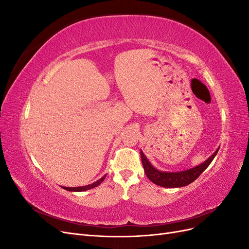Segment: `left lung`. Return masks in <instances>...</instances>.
Listing matches in <instances>:
<instances>
[{"instance_id": "8db88e82", "label": "left lung", "mask_w": 249, "mask_h": 249, "mask_svg": "<svg viewBox=\"0 0 249 249\" xmlns=\"http://www.w3.org/2000/svg\"><path fill=\"white\" fill-rule=\"evenodd\" d=\"M218 150H219V148H217V150H215V153L211 156L208 160L197 165V166L178 172H166L158 170L150 164V162L147 160V158L143 154L142 150H140V155L145 175L154 184L165 188H178L187 186L194 182V180L207 169L211 162L213 161L215 156L218 153Z\"/></svg>"}]
</instances>
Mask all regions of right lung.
Masks as SVG:
<instances>
[{
	"label": "right lung",
	"mask_w": 249,
	"mask_h": 249,
	"mask_svg": "<svg viewBox=\"0 0 249 249\" xmlns=\"http://www.w3.org/2000/svg\"><path fill=\"white\" fill-rule=\"evenodd\" d=\"M105 178H106V176H104L103 178H101L99 180H96L95 183H92L90 185H87V186H82V187H62L63 189L67 190V191H76V192H82V191H86V190H89V189H92V188H95L99 186L103 180L105 179Z\"/></svg>",
	"instance_id": "right-lung-1"
}]
</instances>
